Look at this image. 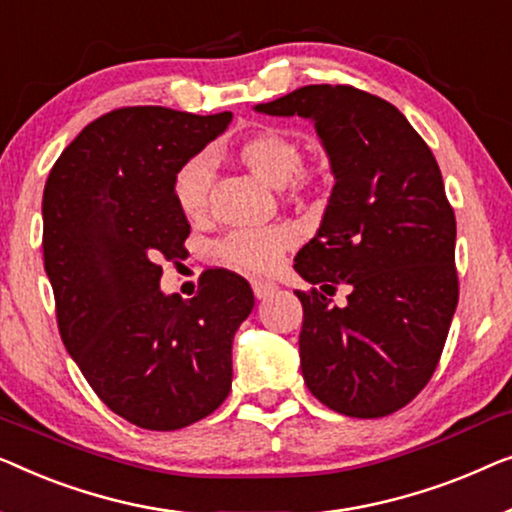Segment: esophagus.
Instances as JSON below:
<instances>
[{
  "instance_id": "esophagus-1",
  "label": "esophagus",
  "mask_w": 512,
  "mask_h": 512,
  "mask_svg": "<svg viewBox=\"0 0 512 512\" xmlns=\"http://www.w3.org/2000/svg\"><path fill=\"white\" fill-rule=\"evenodd\" d=\"M276 290H278L276 283H266V280H253V292H255L257 299L271 297V294Z\"/></svg>"
}]
</instances>
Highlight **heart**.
<instances>
[{"label":"heart","mask_w":512,"mask_h":512,"mask_svg":"<svg viewBox=\"0 0 512 512\" xmlns=\"http://www.w3.org/2000/svg\"><path fill=\"white\" fill-rule=\"evenodd\" d=\"M239 157L253 174L271 187H290L292 194L315 190V178L304 169V153L297 139L276 129L250 134L239 146ZM213 167L206 155L187 160L174 178L176 204L190 220L206 213L211 199ZM292 232L287 227L241 229L229 234L218 246V255L236 269L250 273H269L278 264L283 250L290 248Z\"/></svg>","instance_id":"heart-1"}]
</instances>
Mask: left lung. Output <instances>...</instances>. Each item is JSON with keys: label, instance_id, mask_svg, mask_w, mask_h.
Wrapping results in <instances>:
<instances>
[{"label": "left lung", "instance_id": "8db88e82", "mask_svg": "<svg viewBox=\"0 0 512 512\" xmlns=\"http://www.w3.org/2000/svg\"><path fill=\"white\" fill-rule=\"evenodd\" d=\"M253 109L311 120L334 176L318 232L294 257L320 285L297 290L304 383L341 415H390L429 383L459 299L436 157L397 106L350 85H304ZM341 282L349 304L334 307Z\"/></svg>", "mask_w": 512, "mask_h": 512}]
</instances>
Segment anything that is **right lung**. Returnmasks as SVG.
Here are the masks:
<instances>
[{
    "mask_svg": "<svg viewBox=\"0 0 512 512\" xmlns=\"http://www.w3.org/2000/svg\"><path fill=\"white\" fill-rule=\"evenodd\" d=\"M229 122V111H111L64 148L43 187V266L64 348L141 429H183L232 390V341L255 306L248 280L208 269L197 297L160 290V264L185 259L190 236L174 178Z\"/></svg>",
    "mask_w": 512,
    "mask_h": 512,
    "instance_id": "obj_1",
    "label": "right lung"
}]
</instances>
